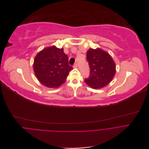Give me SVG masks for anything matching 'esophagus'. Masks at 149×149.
I'll return each instance as SVG.
<instances>
[{"label":"esophagus","mask_w":149,"mask_h":149,"mask_svg":"<svg viewBox=\"0 0 149 149\" xmlns=\"http://www.w3.org/2000/svg\"><path fill=\"white\" fill-rule=\"evenodd\" d=\"M77 66H78L77 63H75L74 64V65H73V68H76L77 67Z\"/></svg>","instance_id":"esophagus-1"}]
</instances>
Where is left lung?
I'll list each match as a JSON object with an SVG mask.
<instances>
[{"label":"left lung","instance_id":"left-lung-1","mask_svg":"<svg viewBox=\"0 0 149 149\" xmlns=\"http://www.w3.org/2000/svg\"><path fill=\"white\" fill-rule=\"evenodd\" d=\"M87 61L90 67V76L84 81L92 88L97 89L107 85L116 73V65L110 54L97 48L87 52Z\"/></svg>","mask_w":149,"mask_h":149}]
</instances>
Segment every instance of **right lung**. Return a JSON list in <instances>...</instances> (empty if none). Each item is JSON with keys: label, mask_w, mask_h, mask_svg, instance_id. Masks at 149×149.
Listing matches in <instances>:
<instances>
[{"label": "right lung", "mask_w": 149, "mask_h": 149, "mask_svg": "<svg viewBox=\"0 0 149 149\" xmlns=\"http://www.w3.org/2000/svg\"><path fill=\"white\" fill-rule=\"evenodd\" d=\"M63 49L46 47L35 57L33 70L39 81L48 87H58L65 82L73 67Z\"/></svg>", "instance_id": "right-lung-1"}]
</instances>
